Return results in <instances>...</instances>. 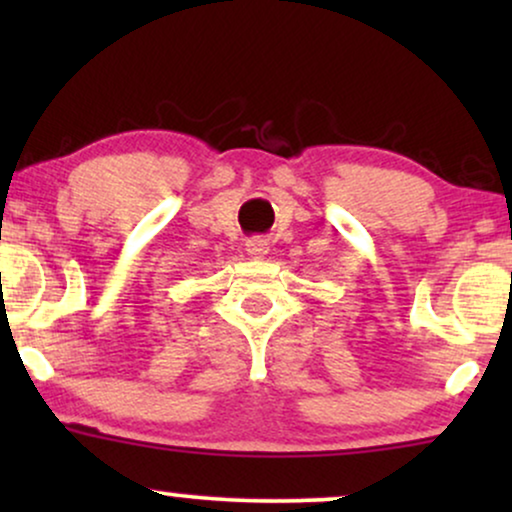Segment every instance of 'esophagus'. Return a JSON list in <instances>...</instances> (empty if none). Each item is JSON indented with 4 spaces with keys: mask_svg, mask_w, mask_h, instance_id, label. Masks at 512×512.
Masks as SVG:
<instances>
[{
    "mask_svg": "<svg viewBox=\"0 0 512 512\" xmlns=\"http://www.w3.org/2000/svg\"><path fill=\"white\" fill-rule=\"evenodd\" d=\"M268 240H263V237H251V240L247 242V254L251 258H263L265 254H268Z\"/></svg>",
    "mask_w": 512,
    "mask_h": 512,
    "instance_id": "34e87169",
    "label": "esophagus"
}]
</instances>
